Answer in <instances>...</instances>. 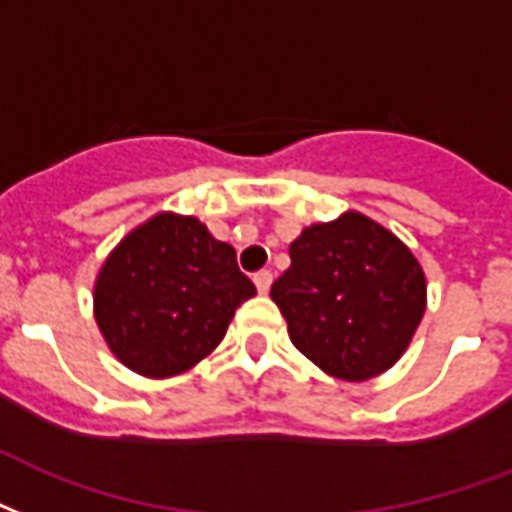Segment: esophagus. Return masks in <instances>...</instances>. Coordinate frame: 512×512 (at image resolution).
Returning <instances> with one entry per match:
<instances>
[{"instance_id":"34e87169","label":"esophagus","mask_w":512,"mask_h":512,"mask_svg":"<svg viewBox=\"0 0 512 512\" xmlns=\"http://www.w3.org/2000/svg\"><path fill=\"white\" fill-rule=\"evenodd\" d=\"M271 282H273V276H271V271H257L255 273V287H257V292H268L271 290Z\"/></svg>"}]
</instances>
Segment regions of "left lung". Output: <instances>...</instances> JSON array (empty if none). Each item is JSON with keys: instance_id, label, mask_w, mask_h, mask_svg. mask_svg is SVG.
Returning <instances> with one entry per match:
<instances>
[{"instance_id": "left-lung-1", "label": "left lung", "mask_w": 512, "mask_h": 512, "mask_svg": "<svg viewBox=\"0 0 512 512\" xmlns=\"http://www.w3.org/2000/svg\"><path fill=\"white\" fill-rule=\"evenodd\" d=\"M271 298L295 349L341 381L392 368L427 308V279L411 249L362 212L314 222L290 244Z\"/></svg>"}]
</instances>
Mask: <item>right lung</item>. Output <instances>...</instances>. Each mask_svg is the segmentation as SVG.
<instances>
[{
  "label": "right lung",
  "mask_w": 512,
  "mask_h": 512,
  "mask_svg": "<svg viewBox=\"0 0 512 512\" xmlns=\"http://www.w3.org/2000/svg\"><path fill=\"white\" fill-rule=\"evenodd\" d=\"M255 292L236 249L214 239L198 217L158 212L101 263L93 317L128 370L171 378L220 346L236 308Z\"/></svg>",
  "instance_id": "right-lung-1"
}]
</instances>
